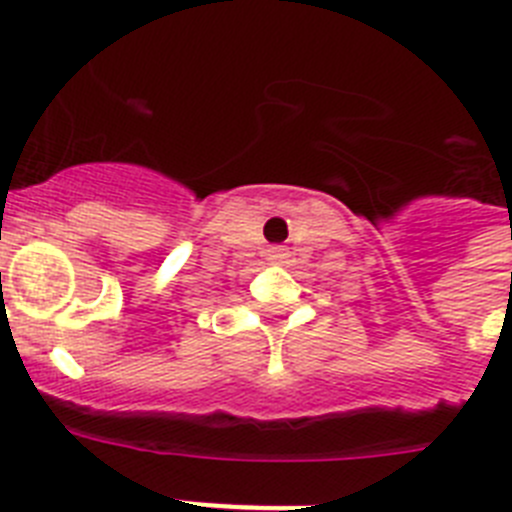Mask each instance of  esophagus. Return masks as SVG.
<instances>
[{
	"label": "esophagus",
	"mask_w": 512,
	"mask_h": 512,
	"mask_svg": "<svg viewBox=\"0 0 512 512\" xmlns=\"http://www.w3.org/2000/svg\"><path fill=\"white\" fill-rule=\"evenodd\" d=\"M266 256H269L271 264H284V259H287L289 253H287V248H284V246H271Z\"/></svg>",
	"instance_id": "34e87169"
}]
</instances>
